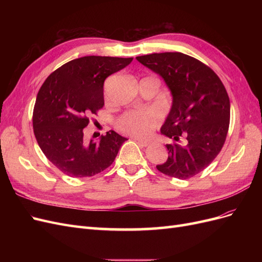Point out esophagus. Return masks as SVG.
Returning a JSON list of instances; mask_svg holds the SVG:
<instances>
[{"label": "esophagus", "instance_id": "1", "mask_svg": "<svg viewBox=\"0 0 262 262\" xmlns=\"http://www.w3.org/2000/svg\"><path fill=\"white\" fill-rule=\"evenodd\" d=\"M134 140H136L138 143L142 146H147L149 144V141H147V140H141V139H134Z\"/></svg>", "mask_w": 262, "mask_h": 262}]
</instances>
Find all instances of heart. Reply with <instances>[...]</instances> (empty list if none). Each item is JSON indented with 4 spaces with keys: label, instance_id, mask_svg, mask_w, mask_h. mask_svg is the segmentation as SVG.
<instances>
[{
    "label": "heart",
    "instance_id": "b5f03b06",
    "mask_svg": "<svg viewBox=\"0 0 262 262\" xmlns=\"http://www.w3.org/2000/svg\"><path fill=\"white\" fill-rule=\"evenodd\" d=\"M160 122V116L154 112H131L118 121V128L137 137H145Z\"/></svg>",
    "mask_w": 262,
    "mask_h": 262
}]
</instances>
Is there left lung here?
<instances>
[{
    "mask_svg": "<svg viewBox=\"0 0 262 262\" xmlns=\"http://www.w3.org/2000/svg\"><path fill=\"white\" fill-rule=\"evenodd\" d=\"M160 75L172 97L161 133L172 139L166 144L168 158L156 168L169 177L188 179L213 162L224 145L231 105L223 83L209 67L181 52L137 57ZM186 139V144L177 142Z\"/></svg>",
    "mask_w": 262,
    "mask_h": 262,
    "instance_id": "obj_1",
    "label": "left lung"
}]
</instances>
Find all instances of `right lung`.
<instances>
[{"label":"right lung","instance_id":"right-lung-1","mask_svg":"<svg viewBox=\"0 0 262 262\" xmlns=\"http://www.w3.org/2000/svg\"><path fill=\"white\" fill-rule=\"evenodd\" d=\"M133 58L87 55L51 73L38 92L33 115L36 140L46 157L71 177H92L108 168L126 138L115 131L84 141L90 116L104 106L106 78Z\"/></svg>","mask_w":262,"mask_h":262}]
</instances>
